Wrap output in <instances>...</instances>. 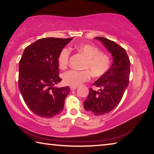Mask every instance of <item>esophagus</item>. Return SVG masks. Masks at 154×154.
<instances>
[{
    "label": "esophagus",
    "instance_id": "34e87169",
    "mask_svg": "<svg viewBox=\"0 0 154 154\" xmlns=\"http://www.w3.org/2000/svg\"><path fill=\"white\" fill-rule=\"evenodd\" d=\"M76 88H77V87H70V89H71L72 91H74V90H75Z\"/></svg>",
    "mask_w": 154,
    "mask_h": 154
}]
</instances>
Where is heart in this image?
Segmentation results:
<instances>
[{
  "label": "heart",
  "mask_w": 154,
  "mask_h": 154,
  "mask_svg": "<svg viewBox=\"0 0 154 154\" xmlns=\"http://www.w3.org/2000/svg\"><path fill=\"white\" fill-rule=\"evenodd\" d=\"M74 48L87 57L83 68L87 69L82 71L71 69L65 72L63 80L66 85L77 87L90 79L91 73L93 76L100 77L109 69L111 61L109 55L100 52L97 48L88 44H80L74 46ZM69 57L70 51L67 48H63L59 53L57 60L61 69L67 66Z\"/></svg>",
  "instance_id": "b5f03b06"
}]
</instances>
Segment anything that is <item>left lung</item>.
I'll list each match as a JSON object with an SVG mask.
<instances>
[{
    "instance_id": "1",
    "label": "left lung",
    "mask_w": 154,
    "mask_h": 154,
    "mask_svg": "<svg viewBox=\"0 0 154 154\" xmlns=\"http://www.w3.org/2000/svg\"><path fill=\"white\" fill-rule=\"evenodd\" d=\"M112 53L114 62L106 74L94 83L99 91L90 88L87 99L84 101L85 110L91 114H107L116 107L128 87L131 62L125 49L117 43L103 37H96Z\"/></svg>"
}]
</instances>
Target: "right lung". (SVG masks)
Returning <instances> with one entry per match:
<instances>
[{
  "instance_id": "right-lung-1",
  "label": "right lung",
  "mask_w": 154,
  "mask_h": 154,
  "mask_svg": "<svg viewBox=\"0 0 154 154\" xmlns=\"http://www.w3.org/2000/svg\"><path fill=\"white\" fill-rule=\"evenodd\" d=\"M73 38H45L26 47L19 64L18 85L31 111L42 118H52L63 109L69 87L54 86L60 82L58 56Z\"/></svg>"
}]
</instances>
